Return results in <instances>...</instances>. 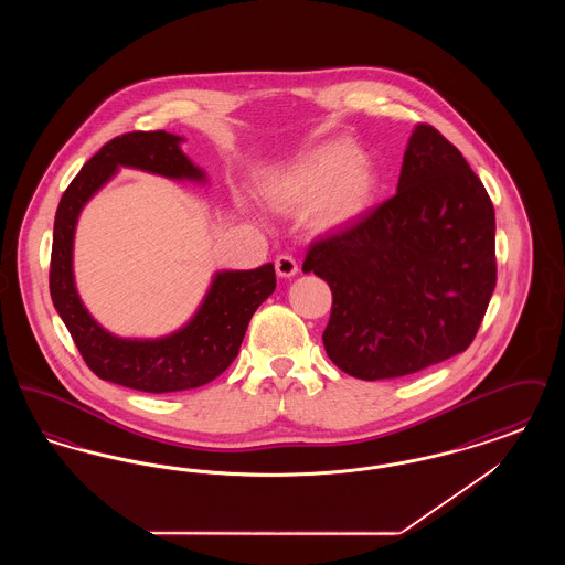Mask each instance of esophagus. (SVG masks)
Here are the masks:
<instances>
[{
	"label": "esophagus",
	"instance_id": "esophagus-1",
	"mask_svg": "<svg viewBox=\"0 0 565 565\" xmlns=\"http://www.w3.org/2000/svg\"><path fill=\"white\" fill-rule=\"evenodd\" d=\"M275 270L279 277H295L298 273V265H296L295 256L290 254H279L275 258Z\"/></svg>",
	"mask_w": 565,
	"mask_h": 565
}]
</instances>
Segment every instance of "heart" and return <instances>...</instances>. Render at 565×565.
I'll return each mask as SVG.
<instances>
[{
  "label": "heart",
  "mask_w": 565,
  "mask_h": 565,
  "mask_svg": "<svg viewBox=\"0 0 565 565\" xmlns=\"http://www.w3.org/2000/svg\"><path fill=\"white\" fill-rule=\"evenodd\" d=\"M263 194L281 210L316 207L326 226L362 214L375 194V178L350 141H326L263 180Z\"/></svg>",
  "instance_id": "heart-1"
}]
</instances>
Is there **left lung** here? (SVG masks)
Listing matches in <instances>:
<instances>
[{
  "label": "left lung",
  "instance_id": "1",
  "mask_svg": "<svg viewBox=\"0 0 565 565\" xmlns=\"http://www.w3.org/2000/svg\"><path fill=\"white\" fill-rule=\"evenodd\" d=\"M305 273L330 286L328 358L364 381L413 375L468 350L495 288V212L456 146L419 125L398 190L309 245Z\"/></svg>",
  "mask_w": 565,
  "mask_h": 565
}]
</instances>
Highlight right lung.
Masks as SVG:
<instances>
[{"label":"right lung","instance_id":"1","mask_svg":"<svg viewBox=\"0 0 565 565\" xmlns=\"http://www.w3.org/2000/svg\"><path fill=\"white\" fill-rule=\"evenodd\" d=\"M182 137L167 131H131L109 139L63 192L54 215L51 296L86 366L104 381L139 392L167 394L201 387L222 375L242 348L254 311L275 290V267L215 273L203 305L184 328L154 339L109 334L84 309L74 284L72 252L84 203L118 167H135L173 180L203 182L205 173L180 150Z\"/></svg>","mask_w":565,"mask_h":565}]
</instances>
